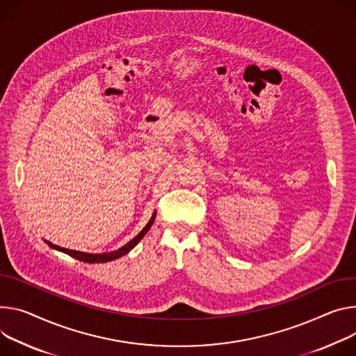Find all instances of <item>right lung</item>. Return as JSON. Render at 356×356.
<instances>
[{"mask_svg": "<svg viewBox=\"0 0 356 356\" xmlns=\"http://www.w3.org/2000/svg\"><path fill=\"white\" fill-rule=\"evenodd\" d=\"M154 218H156V213L152 216V218H150V221L146 224V227L135 237V238H132L131 241H129L126 245H123L122 248H119V250H116V251H113V252H106V254H88V252H81V251H76V250H68V248H63V247H59V245H55V244H52V243H49V241H47L48 243V245L51 247V248H54V250H58V251H62V252H65V254H68V255H71V257H74V258H76V260H79V261H83V263H90V264H93V263H106V261H113V260H116V258H119V257H122V255H124V254H127L129 251H131L142 238H143V236L149 232V229L152 227V224H153V221H154Z\"/></svg>", "mask_w": 356, "mask_h": 356, "instance_id": "add662e5", "label": "right lung"}]
</instances>
